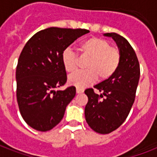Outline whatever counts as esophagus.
<instances>
[{
  "label": "esophagus",
  "instance_id": "34e87169",
  "mask_svg": "<svg viewBox=\"0 0 157 157\" xmlns=\"http://www.w3.org/2000/svg\"><path fill=\"white\" fill-rule=\"evenodd\" d=\"M84 92L83 89L81 88H76V94H81Z\"/></svg>",
  "mask_w": 157,
  "mask_h": 157
}]
</instances>
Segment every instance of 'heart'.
I'll return each instance as SVG.
<instances>
[{
  "instance_id": "heart-1",
  "label": "heart",
  "mask_w": 157,
  "mask_h": 157,
  "mask_svg": "<svg viewBox=\"0 0 157 157\" xmlns=\"http://www.w3.org/2000/svg\"><path fill=\"white\" fill-rule=\"evenodd\" d=\"M79 50L88 60L85 65L86 71L75 72L68 76V83L77 88L88 86L97 77L99 81L110 78L121 63V50L110 46V43L103 38L91 37L84 40L79 46ZM77 62V56L70 49H66L62 54V63L67 72L76 71Z\"/></svg>"
}]
</instances>
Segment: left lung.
Here are the masks:
<instances>
[{"mask_svg": "<svg viewBox=\"0 0 157 157\" xmlns=\"http://www.w3.org/2000/svg\"><path fill=\"white\" fill-rule=\"evenodd\" d=\"M116 41L121 50V60L116 72L110 78L85 90L88 103L85 108L86 122L94 131L107 134L119 128L128 117L135 99L140 67L128 40L115 33H105Z\"/></svg>", "mask_w": 157, "mask_h": 157, "instance_id": "obj_1", "label": "left lung"}]
</instances>
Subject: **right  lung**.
<instances>
[{"mask_svg":"<svg viewBox=\"0 0 157 157\" xmlns=\"http://www.w3.org/2000/svg\"><path fill=\"white\" fill-rule=\"evenodd\" d=\"M88 33L81 28L52 27L36 33L23 47L16 68V96L21 116L33 129L48 131L63 119L76 88L54 90L67 82L62 54Z\"/></svg>","mask_w":157,"mask_h":157,"instance_id":"right-lung-1","label":"right lung"}]
</instances>
